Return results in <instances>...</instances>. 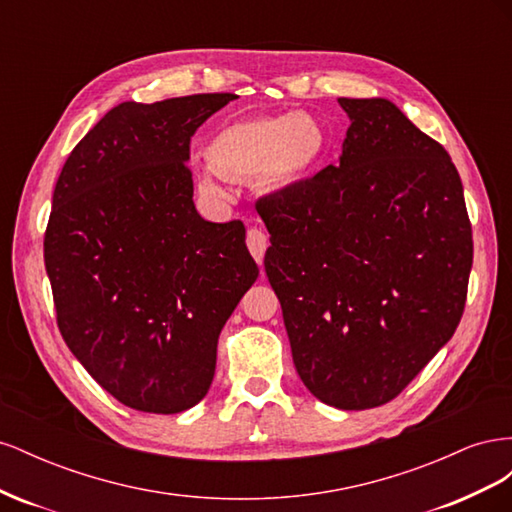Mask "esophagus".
<instances>
[{
	"mask_svg": "<svg viewBox=\"0 0 512 512\" xmlns=\"http://www.w3.org/2000/svg\"><path fill=\"white\" fill-rule=\"evenodd\" d=\"M247 247H250V254L254 256V260L258 265H262V260H265V252L269 247V237L265 230L260 228H250L247 230Z\"/></svg>",
	"mask_w": 512,
	"mask_h": 512,
	"instance_id": "esophagus-1",
	"label": "esophagus"
}]
</instances>
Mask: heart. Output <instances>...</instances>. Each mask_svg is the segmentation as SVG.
I'll return each instance as SVG.
<instances>
[{"label": "heart", "instance_id": "1", "mask_svg": "<svg viewBox=\"0 0 512 512\" xmlns=\"http://www.w3.org/2000/svg\"><path fill=\"white\" fill-rule=\"evenodd\" d=\"M322 149V130L301 113L232 121L211 136V166L200 168L198 190L213 203H228L232 194L222 177H260L269 188H286L314 168Z\"/></svg>", "mask_w": 512, "mask_h": 512}]
</instances>
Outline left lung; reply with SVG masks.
Instances as JSON below:
<instances>
[{"label":"left lung","instance_id":"left-lung-1","mask_svg":"<svg viewBox=\"0 0 512 512\" xmlns=\"http://www.w3.org/2000/svg\"><path fill=\"white\" fill-rule=\"evenodd\" d=\"M342 156L256 205L292 361L339 410L395 399L453 337L472 226L446 149L386 98H339Z\"/></svg>","mask_w":512,"mask_h":512}]
</instances>
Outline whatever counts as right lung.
<instances>
[{
    "instance_id": "add662e5",
    "label": "right lung",
    "mask_w": 512,
    "mask_h": 512,
    "mask_svg": "<svg viewBox=\"0 0 512 512\" xmlns=\"http://www.w3.org/2000/svg\"><path fill=\"white\" fill-rule=\"evenodd\" d=\"M235 94L111 108L72 149L44 235L57 327L123 406L177 414L209 391L218 337L258 277L239 220L194 207L190 138Z\"/></svg>"
}]
</instances>
